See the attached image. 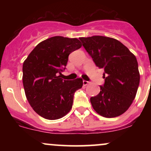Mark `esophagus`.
I'll use <instances>...</instances> for the list:
<instances>
[{"instance_id": "1", "label": "esophagus", "mask_w": 151, "mask_h": 151, "mask_svg": "<svg viewBox=\"0 0 151 151\" xmlns=\"http://www.w3.org/2000/svg\"><path fill=\"white\" fill-rule=\"evenodd\" d=\"M89 84V81H85V80H84L83 81V84H84V86H86L87 85V84Z\"/></svg>"}]
</instances>
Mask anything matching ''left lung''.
Wrapping results in <instances>:
<instances>
[{"instance_id":"left-lung-1","label":"left lung","mask_w":151,"mask_h":151,"mask_svg":"<svg viewBox=\"0 0 151 151\" xmlns=\"http://www.w3.org/2000/svg\"><path fill=\"white\" fill-rule=\"evenodd\" d=\"M79 40L96 65L104 69V84L90 99L93 109L104 117L119 116L133 103L139 85L136 56L114 38L96 35Z\"/></svg>"}]
</instances>
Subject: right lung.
Returning a JSON list of instances; mask_svg holds the SVG:
<instances>
[{"label":"right lung","mask_w":151,"mask_h":151,"mask_svg":"<svg viewBox=\"0 0 151 151\" xmlns=\"http://www.w3.org/2000/svg\"><path fill=\"white\" fill-rule=\"evenodd\" d=\"M77 38L55 36L40 42L22 65V83L27 101L38 115L49 120L65 116L72 107L74 93L83 80H63L61 72L69 55L79 49Z\"/></svg>","instance_id":"obj_1"}]
</instances>
